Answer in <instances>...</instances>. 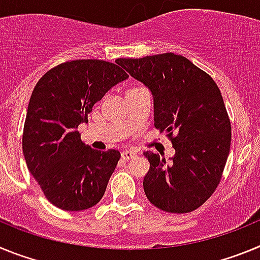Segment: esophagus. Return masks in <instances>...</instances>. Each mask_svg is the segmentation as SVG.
I'll list each match as a JSON object with an SVG mask.
<instances>
[{
  "mask_svg": "<svg viewBox=\"0 0 260 260\" xmlns=\"http://www.w3.org/2000/svg\"><path fill=\"white\" fill-rule=\"evenodd\" d=\"M121 156H122L123 160H130V158H134L135 156H137V153L132 150H126V151H122Z\"/></svg>",
  "mask_w": 260,
  "mask_h": 260,
  "instance_id": "1",
  "label": "esophagus"
}]
</instances>
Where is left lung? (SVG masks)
I'll return each mask as SVG.
<instances>
[{
    "label": "left lung",
    "instance_id": "1",
    "mask_svg": "<svg viewBox=\"0 0 260 260\" xmlns=\"http://www.w3.org/2000/svg\"><path fill=\"white\" fill-rule=\"evenodd\" d=\"M116 62L152 92L155 127L168 133L176 150L171 162L144 152L150 161L146 197L165 212L197 210L220 183L231 150L232 126L219 87L206 71L174 53Z\"/></svg>",
    "mask_w": 260,
    "mask_h": 260
}]
</instances>
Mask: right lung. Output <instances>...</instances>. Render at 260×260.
<instances>
[{"label":"right lung","mask_w":260,"mask_h":260,"mask_svg":"<svg viewBox=\"0 0 260 260\" xmlns=\"http://www.w3.org/2000/svg\"><path fill=\"white\" fill-rule=\"evenodd\" d=\"M128 75L112 62L74 59L50 69L32 91L23 128V155L45 198L65 211L100 202L121 153L98 151L77 128L103 96Z\"/></svg>","instance_id":"obj_1"}]
</instances>
